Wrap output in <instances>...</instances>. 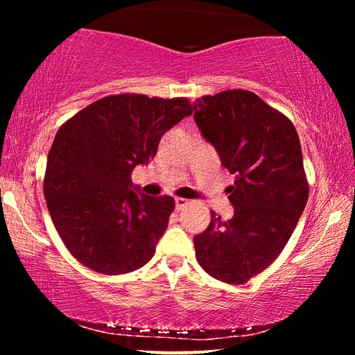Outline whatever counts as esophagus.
<instances>
[{"instance_id":"obj_1","label":"esophagus","mask_w":355,"mask_h":355,"mask_svg":"<svg viewBox=\"0 0 355 355\" xmlns=\"http://www.w3.org/2000/svg\"><path fill=\"white\" fill-rule=\"evenodd\" d=\"M188 203H189V200H188V199H183V197H177V199H175V207H177V209L184 208L186 205H188Z\"/></svg>"}]
</instances>
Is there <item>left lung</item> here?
I'll use <instances>...</instances> for the list:
<instances>
[{"mask_svg": "<svg viewBox=\"0 0 355 355\" xmlns=\"http://www.w3.org/2000/svg\"><path fill=\"white\" fill-rule=\"evenodd\" d=\"M192 110L235 175L227 188L235 214L222 220L211 213L207 230L194 236L196 258L211 277L243 285L280 255L307 205L297 131L285 114L243 89L203 95Z\"/></svg>", "mask_w": 355, "mask_h": 355, "instance_id": "left-lung-1", "label": "left lung"}]
</instances>
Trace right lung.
I'll return each instance as SVG.
<instances>
[{
    "mask_svg": "<svg viewBox=\"0 0 355 355\" xmlns=\"http://www.w3.org/2000/svg\"><path fill=\"white\" fill-rule=\"evenodd\" d=\"M191 114L183 97L119 94L94 101L58 130L44 178L46 207L84 266L127 274L155 255L175 200L136 192L131 172L148 164L166 131Z\"/></svg>",
    "mask_w": 355,
    "mask_h": 355,
    "instance_id": "add662e5",
    "label": "right lung"
}]
</instances>
